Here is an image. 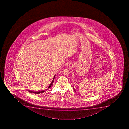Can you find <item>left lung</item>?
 Wrapping results in <instances>:
<instances>
[{
  "label": "left lung",
  "instance_id": "1",
  "mask_svg": "<svg viewBox=\"0 0 129 129\" xmlns=\"http://www.w3.org/2000/svg\"><path fill=\"white\" fill-rule=\"evenodd\" d=\"M73 89H74V91H76V90H75L74 89V88L73 87Z\"/></svg>",
  "mask_w": 129,
  "mask_h": 129
}]
</instances>
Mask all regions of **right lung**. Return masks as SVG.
<instances>
[{
	"label": "right lung",
	"instance_id": "right-lung-1",
	"mask_svg": "<svg viewBox=\"0 0 129 129\" xmlns=\"http://www.w3.org/2000/svg\"><path fill=\"white\" fill-rule=\"evenodd\" d=\"M55 76H56V75L54 76V77H53V80L52 81L51 83L50 84V85H49V86L48 88H51V87L53 85V82H54V80L55 77ZM47 89L46 90H44V91H30V90H28V91L30 92V93H34V94H40V93H44L46 91H47ZM27 91V90H26Z\"/></svg>",
	"mask_w": 129,
	"mask_h": 129
}]
</instances>
